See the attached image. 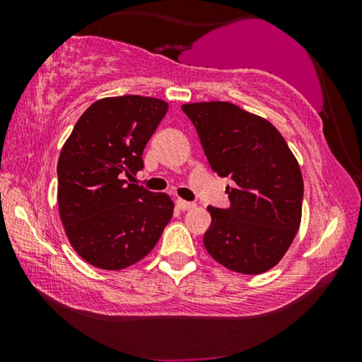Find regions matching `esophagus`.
<instances>
[{
	"instance_id": "esophagus-1",
	"label": "esophagus",
	"mask_w": 362,
	"mask_h": 362,
	"mask_svg": "<svg viewBox=\"0 0 362 362\" xmlns=\"http://www.w3.org/2000/svg\"><path fill=\"white\" fill-rule=\"evenodd\" d=\"M176 206H177V209H181V211H189L196 204H194V202H187L185 199H176Z\"/></svg>"
}]
</instances>
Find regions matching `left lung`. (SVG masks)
Returning <instances> with one entry per match:
<instances>
[{"mask_svg":"<svg viewBox=\"0 0 362 362\" xmlns=\"http://www.w3.org/2000/svg\"><path fill=\"white\" fill-rule=\"evenodd\" d=\"M207 161L230 176V206H209L204 247L237 274L274 269L290 249L301 222L303 176L285 138L269 120L229 102L185 103Z\"/></svg>","mask_w":362,"mask_h":362,"instance_id":"left-lung-1","label":"left lung"}]
</instances>
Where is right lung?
<instances>
[{
	"label": "right lung",
	"instance_id": "add662e5",
	"mask_svg": "<svg viewBox=\"0 0 362 362\" xmlns=\"http://www.w3.org/2000/svg\"><path fill=\"white\" fill-rule=\"evenodd\" d=\"M168 103L141 95L92 103L57 161V204L74 250L102 270H123L150 254L173 217L166 192L122 180L143 168V150Z\"/></svg>",
	"mask_w": 362,
	"mask_h": 362
}]
</instances>
